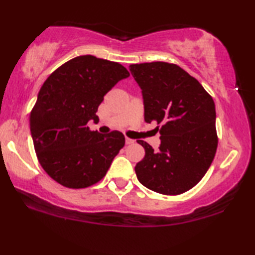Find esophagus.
<instances>
[{
    "instance_id": "obj_1",
    "label": "esophagus",
    "mask_w": 255,
    "mask_h": 255,
    "mask_svg": "<svg viewBox=\"0 0 255 255\" xmlns=\"http://www.w3.org/2000/svg\"><path fill=\"white\" fill-rule=\"evenodd\" d=\"M133 139H131V138H128V137H126V144L127 145H130V144H133Z\"/></svg>"
}]
</instances>
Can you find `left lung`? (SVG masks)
Wrapping results in <instances>:
<instances>
[{
  "label": "left lung",
  "instance_id": "8db88e82",
  "mask_svg": "<svg viewBox=\"0 0 255 255\" xmlns=\"http://www.w3.org/2000/svg\"><path fill=\"white\" fill-rule=\"evenodd\" d=\"M129 71L143 93L145 122L161 125L156 152L137 140L145 148V157L135 166L137 179L157 193L181 195L204 178L215 157V102L195 77L175 64H132Z\"/></svg>",
  "mask_w": 255,
  "mask_h": 255
}]
</instances>
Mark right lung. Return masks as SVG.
Instances as JSON below:
<instances>
[{
    "label": "right lung",
    "mask_w": 255,
    "mask_h": 255,
    "mask_svg": "<svg viewBox=\"0 0 255 255\" xmlns=\"http://www.w3.org/2000/svg\"><path fill=\"white\" fill-rule=\"evenodd\" d=\"M129 76L122 64L77 56L48 76L30 114L38 161L56 182L71 189L99 182L125 145L123 132L90 130L103 97Z\"/></svg>",
    "instance_id": "1"
}]
</instances>
